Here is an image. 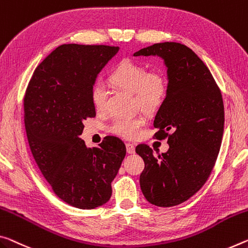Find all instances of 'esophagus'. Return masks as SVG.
Segmentation results:
<instances>
[{
    "label": "esophagus",
    "mask_w": 248,
    "mask_h": 248,
    "mask_svg": "<svg viewBox=\"0 0 248 248\" xmlns=\"http://www.w3.org/2000/svg\"><path fill=\"white\" fill-rule=\"evenodd\" d=\"M125 147H127V152L128 153H135V145H133L132 143H125Z\"/></svg>",
    "instance_id": "esophagus-1"
}]
</instances>
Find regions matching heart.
Returning <instances> with one entry per match:
<instances>
[{"label": "heart", "instance_id": "b5f03b06", "mask_svg": "<svg viewBox=\"0 0 248 248\" xmlns=\"http://www.w3.org/2000/svg\"><path fill=\"white\" fill-rule=\"evenodd\" d=\"M109 81L119 89L132 93L135 105L145 112H155L166 100L168 80L162 73L148 72L144 65L132 60H124L109 75ZM90 99L97 112L106 110L108 90L103 81H96L90 90ZM141 116L116 117L108 125V131L123 138L132 139L144 124Z\"/></svg>", "mask_w": 248, "mask_h": 248}]
</instances>
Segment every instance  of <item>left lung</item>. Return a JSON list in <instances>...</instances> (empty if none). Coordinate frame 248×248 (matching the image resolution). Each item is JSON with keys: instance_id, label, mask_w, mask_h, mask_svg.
I'll list each match as a JSON object with an SVG mask.
<instances>
[{"instance_id": "left-lung-1", "label": "left lung", "mask_w": 248, "mask_h": 248, "mask_svg": "<svg viewBox=\"0 0 248 248\" xmlns=\"http://www.w3.org/2000/svg\"><path fill=\"white\" fill-rule=\"evenodd\" d=\"M160 56L168 67L169 90L153 125L169 150L155 155L148 144L136 147L143 159L141 191L148 202L170 207L186 202L211 175L221 148L224 105L221 90L206 65L187 46L153 44L133 56Z\"/></svg>"}]
</instances>
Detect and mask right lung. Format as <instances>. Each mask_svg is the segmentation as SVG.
Here are the masks:
<instances>
[{
	"label": "right lung",
	"instance_id": "add662e5",
	"mask_svg": "<svg viewBox=\"0 0 248 248\" xmlns=\"http://www.w3.org/2000/svg\"><path fill=\"white\" fill-rule=\"evenodd\" d=\"M118 46L64 44L39 64L26 88L27 140L54 193L69 205L92 210L109 201L111 182L125 155L119 138L108 136L87 148L79 136L96 116L90 90Z\"/></svg>",
	"mask_w": 248,
	"mask_h": 248
}]
</instances>
